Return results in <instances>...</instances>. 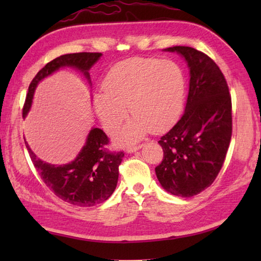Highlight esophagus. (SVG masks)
<instances>
[{
    "instance_id": "1",
    "label": "esophagus",
    "mask_w": 261,
    "mask_h": 261,
    "mask_svg": "<svg viewBox=\"0 0 261 261\" xmlns=\"http://www.w3.org/2000/svg\"><path fill=\"white\" fill-rule=\"evenodd\" d=\"M141 148H142V145H139V146H135V147H129V148H126V152H127V153L136 152V151H138V150H140Z\"/></svg>"
}]
</instances>
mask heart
<instances>
[{"instance_id": "heart-1", "label": "heart", "mask_w": 261, "mask_h": 261, "mask_svg": "<svg viewBox=\"0 0 261 261\" xmlns=\"http://www.w3.org/2000/svg\"><path fill=\"white\" fill-rule=\"evenodd\" d=\"M102 87L94 94V108L105 130L118 129L127 116L126 107L135 115L115 136L120 146L132 145L151 130L169 129L184 107V74L171 60H122L108 71Z\"/></svg>"}]
</instances>
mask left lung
Listing matches in <instances>:
<instances>
[{
  "instance_id": "1",
  "label": "left lung",
  "mask_w": 261,
  "mask_h": 261,
  "mask_svg": "<svg viewBox=\"0 0 261 261\" xmlns=\"http://www.w3.org/2000/svg\"><path fill=\"white\" fill-rule=\"evenodd\" d=\"M190 69L185 112L158 143L163 162L156 175L165 191L191 197L207 188L222 168L232 135V105L226 81L212 59L196 49L175 46Z\"/></svg>"
}]
</instances>
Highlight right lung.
<instances>
[{
	"mask_svg": "<svg viewBox=\"0 0 261 261\" xmlns=\"http://www.w3.org/2000/svg\"><path fill=\"white\" fill-rule=\"evenodd\" d=\"M101 53L67 54L57 57L38 71L28 91L23 108V118L32 105L33 95L39 83L60 68L71 67L79 70L91 85L90 69L95 65ZM31 160L43 182L63 201L76 206L90 207L103 203L112 195L119 178V165L123 152H109V139L103 130L92 127L76 158L68 164L53 165L36 156L25 141Z\"/></svg>",
	"mask_w": 261,
	"mask_h": 261,
	"instance_id": "1",
	"label": "right lung"
}]
</instances>
